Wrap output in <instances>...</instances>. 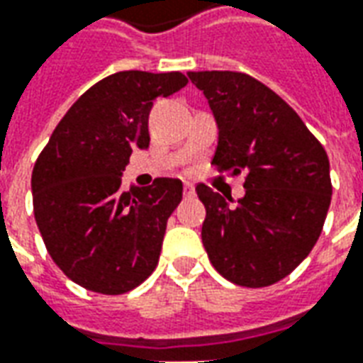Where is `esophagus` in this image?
Instances as JSON below:
<instances>
[{
    "label": "esophagus",
    "mask_w": 363,
    "mask_h": 363,
    "mask_svg": "<svg viewBox=\"0 0 363 363\" xmlns=\"http://www.w3.org/2000/svg\"><path fill=\"white\" fill-rule=\"evenodd\" d=\"M182 190H184V196H186V198H192L194 194H196V189H194V184H190V182H184Z\"/></svg>",
    "instance_id": "obj_1"
}]
</instances>
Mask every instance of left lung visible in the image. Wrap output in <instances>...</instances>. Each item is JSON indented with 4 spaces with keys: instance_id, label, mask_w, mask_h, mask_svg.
Masks as SVG:
<instances>
[{
    "instance_id": "1",
    "label": "left lung",
    "mask_w": 363,
    "mask_h": 363,
    "mask_svg": "<svg viewBox=\"0 0 363 363\" xmlns=\"http://www.w3.org/2000/svg\"><path fill=\"white\" fill-rule=\"evenodd\" d=\"M218 124L212 165L245 173V196L198 184L202 243L213 268L237 286L286 278L317 243L333 184L325 147L264 83L239 72H189Z\"/></svg>"
}]
</instances>
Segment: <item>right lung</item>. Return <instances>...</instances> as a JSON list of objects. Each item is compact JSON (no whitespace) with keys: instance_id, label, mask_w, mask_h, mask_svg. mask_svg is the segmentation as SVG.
<instances>
[{"instance_id":"1","label":"right lung","mask_w":363,"mask_h":363,"mask_svg":"<svg viewBox=\"0 0 363 363\" xmlns=\"http://www.w3.org/2000/svg\"><path fill=\"white\" fill-rule=\"evenodd\" d=\"M189 83L181 72H118L83 93L52 132L33 169L40 235L62 272L85 289L120 296L159 262L179 179L122 190L134 150L150 147L153 101Z\"/></svg>"}]
</instances>
